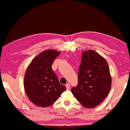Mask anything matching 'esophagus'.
<instances>
[{
	"mask_svg": "<svg viewBox=\"0 0 130 130\" xmlns=\"http://www.w3.org/2000/svg\"><path fill=\"white\" fill-rule=\"evenodd\" d=\"M66 89H69L70 88V84L69 83H67V84H66Z\"/></svg>",
	"mask_w": 130,
	"mask_h": 130,
	"instance_id": "1",
	"label": "esophagus"
}]
</instances>
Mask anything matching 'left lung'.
I'll return each mask as SVG.
<instances>
[{"label":"left lung","instance_id":"left-lung-1","mask_svg":"<svg viewBox=\"0 0 130 130\" xmlns=\"http://www.w3.org/2000/svg\"><path fill=\"white\" fill-rule=\"evenodd\" d=\"M111 85L108 64L95 51H83L78 73V83L71 91L83 106L92 108L107 97Z\"/></svg>","mask_w":130,"mask_h":130}]
</instances>
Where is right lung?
<instances>
[{
	"label": "right lung",
	"instance_id": "add662e5",
	"mask_svg": "<svg viewBox=\"0 0 130 130\" xmlns=\"http://www.w3.org/2000/svg\"><path fill=\"white\" fill-rule=\"evenodd\" d=\"M59 52L48 50L41 53L31 61L24 77L26 94L33 104L47 107L57 101L66 88L59 83L51 68Z\"/></svg>",
	"mask_w": 130,
	"mask_h": 130
}]
</instances>
